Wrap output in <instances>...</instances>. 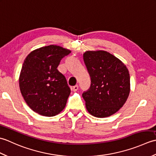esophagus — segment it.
I'll return each instance as SVG.
<instances>
[{
  "mask_svg": "<svg viewBox=\"0 0 156 156\" xmlns=\"http://www.w3.org/2000/svg\"><path fill=\"white\" fill-rule=\"evenodd\" d=\"M78 90V85H76L74 87H72V90L73 91H77Z\"/></svg>",
  "mask_w": 156,
  "mask_h": 156,
  "instance_id": "obj_1",
  "label": "esophagus"
}]
</instances>
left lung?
<instances>
[{"label":"left lung","mask_w":156,"mask_h":156,"mask_svg":"<svg viewBox=\"0 0 156 156\" xmlns=\"http://www.w3.org/2000/svg\"><path fill=\"white\" fill-rule=\"evenodd\" d=\"M91 84L82 94L86 107L96 117H107L117 112L129 97L130 76L120 59L105 51H87L83 54Z\"/></svg>","instance_id":"left-lung-1"}]
</instances>
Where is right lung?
Here are the masks:
<instances>
[{
  "label": "right lung",
  "instance_id": "right-lung-1",
  "mask_svg": "<svg viewBox=\"0 0 156 156\" xmlns=\"http://www.w3.org/2000/svg\"><path fill=\"white\" fill-rule=\"evenodd\" d=\"M70 53L50 45L35 49L25 58L19 76L20 90L26 103L37 113L53 117L65 108L71 91L57 68Z\"/></svg>",
  "mask_w": 156,
  "mask_h": 156
}]
</instances>
